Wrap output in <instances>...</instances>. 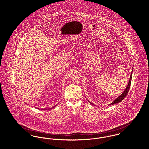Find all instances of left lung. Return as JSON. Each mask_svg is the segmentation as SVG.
I'll return each mask as SVG.
<instances>
[{
  "mask_svg": "<svg viewBox=\"0 0 149 149\" xmlns=\"http://www.w3.org/2000/svg\"><path fill=\"white\" fill-rule=\"evenodd\" d=\"M132 71H133V70L132 71L131 77H130V79L129 82H128V83L127 87H126L125 89L124 90V91L123 92L122 94L121 95H120V96L118 97V98H116L114 100V101H113L112 103H111V104H110L109 105H114V104H117V103H118V102H121V101H122L123 100V99L125 97V96H127V93H128V91H129V89H130V86H131V84L132 75ZM88 102H90L91 104L93 105V104H92V103H91V102H89V101H88Z\"/></svg>",
  "mask_w": 149,
  "mask_h": 149,
  "instance_id": "8db88e82",
  "label": "left lung"
}]
</instances>
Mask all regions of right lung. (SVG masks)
I'll list each match as a JSON object with an SVG mask.
<instances>
[{
    "instance_id": "obj_1",
    "label": "right lung",
    "mask_w": 149,
    "mask_h": 149,
    "mask_svg": "<svg viewBox=\"0 0 149 149\" xmlns=\"http://www.w3.org/2000/svg\"><path fill=\"white\" fill-rule=\"evenodd\" d=\"M53 107H52L51 109H52V108H53Z\"/></svg>"
}]
</instances>
